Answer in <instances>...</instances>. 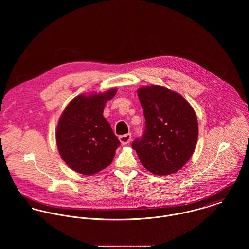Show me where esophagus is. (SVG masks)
<instances>
[{
    "label": "esophagus",
    "instance_id": "obj_1",
    "mask_svg": "<svg viewBox=\"0 0 249 249\" xmlns=\"http://www.w3.org/2000/svg\"><path fill=\"white\" fill-rule=\"evenodd\" d=\"M119 139H120V142L122 144H127L131 140V134L127 133V134H124V135H121L119 137Z\"/></svg>",
    "mask_w": 249,
    "mask_h": 249
}]
</instances>
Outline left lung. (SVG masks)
Returning <instances> with one entry per match:
<instances>
[{"instance_id": "left-lung-1", "label": "left lung", "mask_w": 249, "mask_h": 249, "mask_svg": "<svg viewBox=\"0 0 249 249\" xmlns=\"http://www.w3.org/2000/svg\"><path fill=\"white\" fill-rule=\"evenodd\" d=\"M137 93L145 127L142 137L132 142V148L150 173H177L195 151L198 137L196 115L181 95L166 87L143 86Z\"/></svg>"}]
</instances>
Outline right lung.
<instances>
[{
	"instance_id": "1",
	"label": "right lung",
	"mask_w": 249,
	"mask_h": 249,
	"mask_svg": "<svg viewBox=\"0 0 249 249\" xmlns=\"http://www.w3.org/2000/svg\"><path fill=\"white\" fill-rule=\"evenodd\" d=\"M117 93L75 97L63 111L56 128V143L64 162L74 172L92 176L108 167L121 144L103 113Z\"/></svg>"
}]
</instances>
